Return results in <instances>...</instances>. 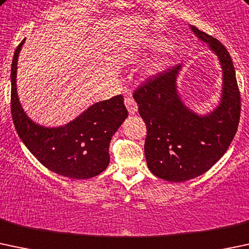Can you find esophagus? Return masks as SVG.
<instances>
[{
	"mask_svg": "<svg viewBox=\"0 0 249 249\" xmlns=\"http://www.w3.org/2000/svg\"><path fill=\"white\" fill-rule=\"evenodd\" d=\"M124 104H125V106H126L127 111H129L130 114H135L136 112H137L138 106H137V104H136V101L131 98V96H126V98H125V100H124Z\"/></svg>",
	"mask_w": 249,
	"mask_h": 249,
	"instance_id": "esophagus-1",
	"label": "esophagus"
}]
</instances>
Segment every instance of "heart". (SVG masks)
<instances>
[{
	"label": "heart",
	"instance_id": "heart-1",
	"mask_svg": "<svg viewBox=\"0 0 249 249\" xmlns=\"http://www.w3.org/2000/svg\"><path fill=\"white\" fill-rule=\"evenodd\" d=\"M161 43H162L161 39L159 38L153 39V40L150 41V46L151 48H158V46L161 45ZM174 51H175L174 43H172L171 41V43L164 44L163 48L161 50L160 56L151 62L150 68H149V72H158L160 70L163 69V68L167 65V63L169 62V59H171V57L173 56V53H174Z\"/></svg>",
	"mask_w": 249,
	"mask_h": 249
}]
</instances>
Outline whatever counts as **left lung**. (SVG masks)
<instances>
[{
    "instance_id": "obj_1",
    "label": "left lung",
    "mask_w": 249,
    "mask_h": 249,
    "mask_svg": "<svg viewBox=\"0 0 249 249\" xmlns=\"http://www.w3.org/2000/svg\"><path fill=\"white\" fill-rule=\"evenodd\" d=\"M209 44L223 71L219 106L198 116L178 95L177 76L181 64L146 78L133 93L146 125L144 154L151 173L167 181L181 182L208 172L229 148L237 131L241 98L234 64L223 44L191 26Z\"/></svg>"
}]
</instances>
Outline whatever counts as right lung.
<instances>
[{
    "label": "right lung",
    "mask_w": 249,
    "mask_h": 249,
    "mask_svg": "<svg viewBox=\"0 0 249 249\" xmlns=\"http://www.w3.org/2000/svg\"><path fill=\"white\" fill-rule=\"evenodd\" d=\"M25 39L15 50L10 72L13 122L23 144L51 172L71 178L96 177L109 163L108 146L112 136L127 117L123 95L91 105L64 126L44 127L27 117L17 93L18 58Z\"/></svg>",
    "instance_id": "right-lung-1"
}]
</instances>
